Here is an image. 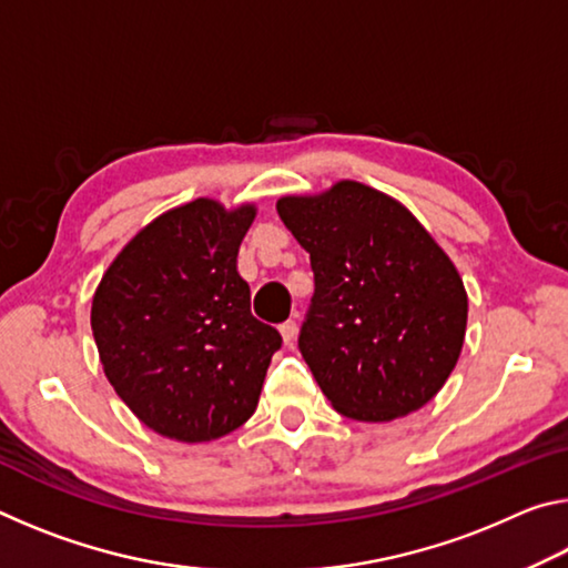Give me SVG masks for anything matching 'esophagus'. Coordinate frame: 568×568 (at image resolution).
<instances>
[{
  "mask_svg": "<svg viewBox=\"0 0 568 568\" xmlns=\"http://www.w3.org/2000/svg\"><path fill=\"white\" fill-rule=\"evenodd\" d=\"M295 333H297V323H295V321H285V323L281 325V335H283V343H285V345H293Z\"/></svg>",
  "mask_w": 568,
  "mask_h": 568,
  "instance_id": "1",
  "label": "esophagus"
}]
</instances>
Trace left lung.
Here are the masks:
<instances>
[{
  "label": "left lung",
  "mask_w": 568,
  "mask_h": 568,
  "mask_svg": "<svg viewBox=\"0 0 568 568\" xmlns=\"http://www.w3.org/2000/svg\"><path fill=\"white\" fill-rule=\"evenodd\" d=\"M277 215L315 275L301 353L343 416L388 423L444 388L466 338L464 281L406 205L355 180L285 195Z\"/></svg>",
  "instance_id": "8db88e82"
}]
</instances>
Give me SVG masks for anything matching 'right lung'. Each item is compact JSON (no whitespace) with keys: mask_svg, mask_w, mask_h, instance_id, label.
Here are the masks:
<instances>
[{"mask_svg":"<svg viewBox=\"0 0 568 568\" xmlns=\"http://www.w3.org/2000/svg\"><path fill=\"white\" fill-rule=\"evenodd\" d=\"M257 207L210 197L172 207L124 245L92 297L104 376L155 434L205 444L261 400L281 333L253 318L237 250Z\"/></svg>","mask_w":568,"mask_h":568,"instance_id":"1","label":"right lung"}]
</instances>
